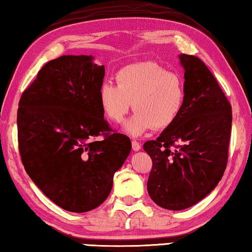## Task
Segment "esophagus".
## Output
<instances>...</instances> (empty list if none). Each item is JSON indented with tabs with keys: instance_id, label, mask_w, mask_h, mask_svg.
<instances>
[{
	"instance_id": "esophagus-1",
	"label": "esophagus",
	"mask_w": 252,
	"mask_h": 252,
	"mask_svg": "<svg viewBox=\"0 0 252 252\" xmlns=\"http://www.w3.org/2000/svg\"><path fill=\"white\" fill-rule=\"evenodd\" d=\"M132 147L134 151H140L141 150V144L137 141H132Z\"/></svg>"
}]
</instances>
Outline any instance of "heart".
Returning <instances> with one entry per match:
<instances>
[{"mask_svg":"<svg viewBox=\"0 0 252 252\" xmlns=\"http://www.w3.org/2000/svg\"><path fill=\"white\" fill-rule=\"evenodd\" d=\"M117 85L103 83L99 90L102 111L109 120L122 123L135 110L124 130L138 137L152 127L163 129L180 116L185 102L183 78L156 63L129 64L116 75Z\"/></svg>","mask_w":252,"mask_h":252,"instance_id":"1","label":"heart"}]
</instances>
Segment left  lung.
<instances>
[{
    "label": "left lung",
    "instance_id": "left-lung-1",
    "mask_svg": "<svg viewBox=\"0 0 252 252\" xmlns=\"http://www.w3.org/2000/svg\"><path fill=\"white\" fill-rule=\"evenodd\" d=\"M178 58L184 69V107L157 140L143 145L152 159L148 193L168 210L194 206L217 187L232 128V107L207 65L194 56Z\"/></svg>",
    "mask_w": 252,
    "mask_h": 252
}]
</instances>
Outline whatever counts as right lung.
Masks as SVG:
<instances>
[{"label":"right lung","mask_w":252,"mask_h":252,"mask_svg":"<svg viewBox=\"0 0 252 252\" xmlns=\"http://www.w3.org/2000/svg\"><path fill=\"white\" fill-rule=\"evenodd\" d=\"M104 65L93 56L49 61L21 95L18 142L26 173L51 201L71 213L95 209L132 150L114 133L99 102ZM105 134L102 141L96 137Z\"/></svg>","instance_id":"add662e5"}]
</instances>
